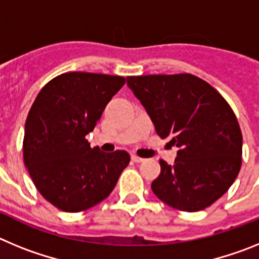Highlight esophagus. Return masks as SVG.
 Here are the masks:
<instances>
[{
    "instance_id": "1",
    "label": "esophagus",
    "mask_w": 259,
    "mask_h": 259,
    "mask_svg": "<svg viewBox=\"0 0 259 259\" xmlns=\"http://www.w3.org/2000/svg\"><path fill=\"white\" fill-rule=\"evenodd\" d=\"M131 158H132V161H134V162H136V163H141V162H144V161H145V158L137 157L136 154H132V155H131Z\"/></svg>"
}]
</instances>
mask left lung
I'll return each mask as SVG.
<instances>
[{
  "mask_svg": "<svg viewBox=\"0 0 259 259\" xmlns=\"http://www.w3.org/2000/svg\"><path fill=\"white\" fill-rule=\"evenodd\" d=\"M162 139L179 148L174 164L159 161L152 191L182 211H200L221 198L239 175L242 135L217 89L191 74L128 76Z\"/></svg>",
  "mask_w": 259,
  "mask_h": 259,
  "instance_id": "8db88e82",
  "label": "left lung"
}]
</instances>
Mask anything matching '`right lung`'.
Instances as JSON below:
<instances>
[{"label": "right lung", "instance_id": "right-lung-1", "mask_svg": "<svg viewBox=\"0 0 259 259\" xmlns=\"http://www.w3.org/2000/svg\"><path fill=\"white\" fill-rule=\"evenodd\" d=\"M124 83L122 76L67 72L50 80L32 105L24 164L37 191L58 209L79 212L100 203L130 163L124 150L104 153L85 140Z\"/></svg>", "mask_w": 259, "mask_h": 259}]
</instances>
